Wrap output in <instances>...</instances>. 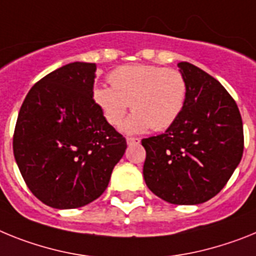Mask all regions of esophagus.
Here are the masks:
<instances>
[{
  "instance_id": "esophagus-1",
  "label": "esophagus",
  "mask_w": 256,
  "mask_h": 256,
  "mask_svg": "<svg viewBox=\"0 0 256 256\" xmlns=\"http://www.w3.org/2000/svg\"><path fill=\"white\" fill-rule=\"evenodd\" d=\"M126 142H128V144L130 146V144H139L140 143V138H126Z\"/></svg>"
}]
</instances>
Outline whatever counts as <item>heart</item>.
<instances>
[{"label":"heart","instance_id":"heart-1","mask_svg":"<svg viewBox=\"0 0 256 256\" xmlns=\"http://www.w3.org/2000/svg\"><path fill=\"white\" fill-rule=\"evenodd\" d=\"M110 86H95L92 100L110 125L118 126L131 106L134 110L122 124L125 134H140L150 128L165 131L183 113L188 94L186 77L172 68L135 64L110 73Z\"/></svg>","mask_w":256,"mask_h":256}]
</instances>
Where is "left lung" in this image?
<instances>
[{"mask_svg": "<svg viewBox=\"0 0 256 256\" xmlns=\"http://www.w3.org/2000/svg\"><path fill=\"white\" fill-rule=\"evenodd\" d=\"M188 94L183 113L161 135L142 140L146 186L174 205H198L223 190L244 153L238 106L214 77L178 64Z\"/></svg>", "mask_w": 256, "mask_h": 256, "instance_id": "left-lung-1", "label": "left lung"}]
</instances>
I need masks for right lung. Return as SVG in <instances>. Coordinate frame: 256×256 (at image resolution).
<instances>
[{"label": "right lung", "mask_w": 256, "mask_h": 256, "mask_svg": "<svg viewBox=\"0 0 256 256\" xmlns=\"http://www.w3.org/2000/svg\"><path fill=\"white\" fill-rule=\"evenodd\" d=\"M96 64L74 62L40 80L18 116L15 161L30 192L54 208L85 206L106 190L126 139L92 100Z\"/></svg>", "instance_id": "obj_1"}]
</instances>
